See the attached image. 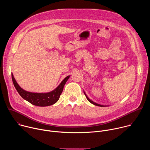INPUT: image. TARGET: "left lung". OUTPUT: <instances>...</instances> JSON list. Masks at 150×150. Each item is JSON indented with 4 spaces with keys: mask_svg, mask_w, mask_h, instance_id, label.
Here are the masks:
<instances>
[{
    "mask_svg": "<svg viewBox=\"0 0 150 150\" xmlns=\"http://www.w3.org/2000/svg\"><path fill=\"white\" fill-rule=\"evenodd\" d=\"M85 96H86V98H87V100H88V101H90V103H92V104H94V105H98V106H101H101H103V105H100V104H97V103H94V102H93V101H91V100H90V99H89V98H88V97H87V96H86V95H85Z\"/></svg>",
    "mask_w": 150,
    "mask_h": 150,
    "instance_id": "1",
    "label": "left lung"
}]
</instances>
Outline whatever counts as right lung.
Returning <instances> with one entry per match:
<instances>
[{"instance_id":"right-lung-1","label":"right lung","mask_w":150,"mask_h":150,"mask_svg":"<svg viewBox=\"0 0 150 150\" xmlns=\"http://www.w3.org/2000/svg\"><path fill=\"white\" fill-rule=\"evenodd\" d=\"M69 78V76L66 77L62 81L59 86L52 92L48 93H33L25 91L21 88L16 82L13 76H12L13 83L19 94L31 104L40 107L51 105L58 101L60 96L63 91L64 85L66 83Z\"/></svg>"}]
</instances>
